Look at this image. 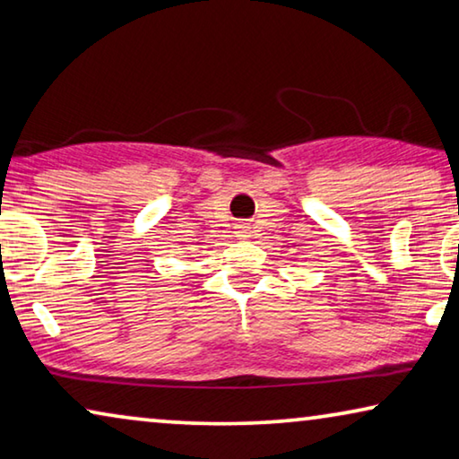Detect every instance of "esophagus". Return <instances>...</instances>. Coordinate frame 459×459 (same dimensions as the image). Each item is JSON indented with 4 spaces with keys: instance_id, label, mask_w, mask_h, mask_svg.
Returning a JSON list of instances; mask_svg holds the SVG:
<instances>
[{
    "instance_id": "1",
    "label": "esophagus",
    "mask_w": 459,
    "mask_h": 459,
    "mask_svg": "<svg viewBox=\"0 0 459 459\" xmlns=\"http://www.w3.org/2000/svg\"><path fill=\"white\" fill-rule=\"evenodd\" d=\"M237 237L238 238H249L251 237V227H249V224H245V222L237 224Z\"/></svg>"
}]
</instances>
